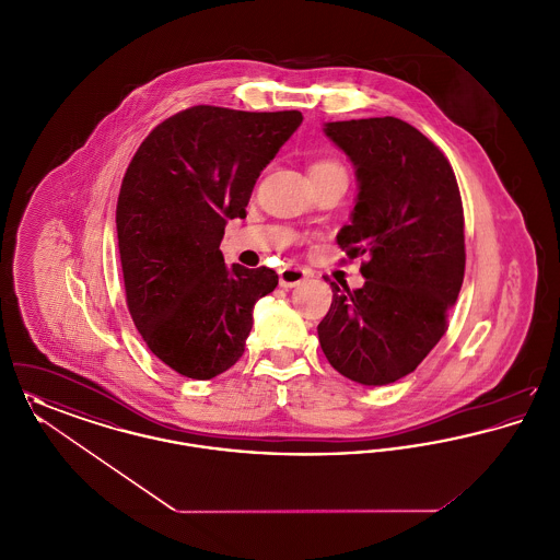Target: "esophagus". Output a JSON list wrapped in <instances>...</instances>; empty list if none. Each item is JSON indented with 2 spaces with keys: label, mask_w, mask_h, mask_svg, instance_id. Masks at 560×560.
<instances>
[{
  "label": "esophagus",
  "mask_w": 560,
  "mask_h": 560,
  "mask_svg": "<svg viewBox=\"0 0 560 560\" xmlns=\"http://www.w3.org/2000/svg\"><path fill=\"white\" fill-rule=\"evenodd\" d=\"M311 277V272L306 268L285 267L279 270V283L281 288H295L302 281H306Z\"/></svg>",
  "instance_id": "1"
}]
</instances>
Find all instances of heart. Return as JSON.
I'll use <instances>...</instances> for the list:
<instances>
[{
	"label": "heart",
	"mask_w": 560,
	"mask_h": 560,
	"mask_svg": "<svg viewBox=\"0 0 560 560\" xmlns=\"http://www.w3.org/2000/svg\"><path fill=\"white\" fill-rule=\"evenodd\" d=\"M329 170H345L340 163H336V161L331 160H320L315 161L313 165H311V174L313 172H329Z\"/></svg>",
	"instance_id": "obj_1"
}]
</instances>
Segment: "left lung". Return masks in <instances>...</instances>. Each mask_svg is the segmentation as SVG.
<instances>
[{
  "label": "left lung",
  "instance_id": "left-lung-1",
  "mask_svg": "<svg viewBox=\"0 0 560 560\" xmlns=\"http://www.w3.org/2000/svg\"><path fill=\"white\" fill-rule=\"evenodd\" d=\"M352 161L359 195L338 245L363 256L365 285H336L317 327L329 365L384 386L413 372L447 331L464 281V210L452 163L397 117L323 128Z\"/></svg>",
  "mask_w": 560,
  "mask_h": 560
}]
</instances>
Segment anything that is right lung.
<instances>
[{"label": "right lung", "instance_id": "obj_1", "mask_svg": "<svg viewBox=\"0 0 560 560\" xmlns=\"http://www.w3.org/2000/svg\"><path fill=\"white\" fill-rule=\"evenodd\" d=\"M300 124V110L197 105L161 121L126 170L117 240L128 311L180 375L212 380L233 368L254 304L279 283L272 268L226 267L220 241Z\"/></svg>", "mask_w": 560, "mask_h": 560}]
</instances>
